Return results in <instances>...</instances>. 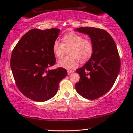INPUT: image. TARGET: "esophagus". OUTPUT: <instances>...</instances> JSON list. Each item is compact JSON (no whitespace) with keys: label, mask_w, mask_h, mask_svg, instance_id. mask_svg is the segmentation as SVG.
I'll return each mask as SVG.
<instances>
[{"label":"esophagus","mask_w":133,"mask_h":133,"mask_svg":"<svg viewBox=\"0 0 133 133\" xmlns=\"http://www.w3.org/2000/svg\"><path fill=\"white\" fill-rule=\"evenodd\" d=\"M67 72H68V75H70V74H71L72 72V71H71V70H68L67 71Z\"/></svg>","instance_id":"34e87169"}]
</instances>
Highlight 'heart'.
Masks as SVG:
<instances>
[{
  "label": "heart",
  "instance_id": "heart-1",
  "mask_svg": "<svg viewBox=\"0 0 133 133\" xmlns=\"http://www.w3.org/2000/svg\"><path fill=\"white\" fill-rule=\"evenodd\" d=\"M62 43L56 41L52 45L54 54L58 58H62L67 53L69 55L59 60L57 65L62 68L71 70L77 66L79 61L85 63L91 57L93 45L88 39H84L81 34L69 32L63 36Z\"/></svg>",
  "mask_w": 133,
  "mask_h": 133
}]
</instances>
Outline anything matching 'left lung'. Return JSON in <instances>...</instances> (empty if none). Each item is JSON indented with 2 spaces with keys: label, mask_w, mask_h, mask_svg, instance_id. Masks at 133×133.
I'll use <instances>...</instances> for the list:
<instances>
[{
  "label": "left lung",
  "mask_w": 133,
  "mask_h": 133,
  "mask_svg": "<svg viewBox=\"0 0 133 133\" xmlns=\"http://www.w3.org/2000/svg\"><path fill=\"white\" fill-rule=\"evenodd\" d=\"M74 30L88 35L93 45L90 60L76 70L80 80L76 90L85 99H97L111 88L119 73L121 60L117 46L110 34L102 29L81 27Z\"/></svg>",
  "instance_id": "8db88e82"
}]
</instances>
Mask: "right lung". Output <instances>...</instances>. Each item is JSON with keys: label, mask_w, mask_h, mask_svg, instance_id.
Returning a JSON list of instances; mask_svg holds the SVG:
<instances>
[{"label": "right lung", "mask_w": 133, "mask_h": 133, "mask_svg": "<svg viewBox=\"0 0 133 133\" xmlns=\"http://www.w3.org/2000/svg\"><path fill=\"white\" fill-rule=\"evenodd\" d=\"M59 29H32L14 47L10 65L17 88L23 95L36 102H45L57 93L59 83L67 75L63 68L48 70L56 63L52 45Z\"/></svg>", "instance_id": "obj_1"}]
</instances>
